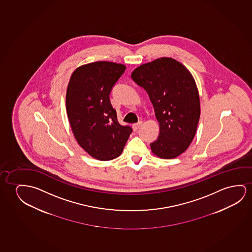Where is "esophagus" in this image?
Listing matches in <instances>:
<instances>
[{
  "instance_id": "1",
  "label": "esophagus",
  "mask_w": 252,
  "mask_h": 252,
  "mask_svg": "<svg viewBox=\"0 0 252 252\" xmlns=\"http://www.w3.org/2000/svg\"><path fill=\"white\" fill-rule=\"evenodd\" d=\"M141 125H142V121H139L138 123H135V124L132 125V129H133L134 131H137Z\"/></svg>"
}]
</instances>
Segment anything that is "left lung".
<instances>
[{
	"mask_svg": "<svg viewBox=\"0 0 252 252\" xmlns=\"http://www.w3.org/2000/svg\"><path fill=\"white\" fill-rule=\"evenodd\" d=\"M131 77L147 92L159 123L152 152L164 159L178 157L193 140L200 117L193 76L180 62L162 57L138 66Z\"/></svg>",
	"mask_w": 252,
	"mask_h": 252,
	"instance_id": "left-lung-1",
	"label": "left lung"
}]
</instances>
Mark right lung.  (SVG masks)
Listing matches in <instances>:
<instances>
[{"mask_svg": "<svg viewBox=\"0 0 252 252\" xmlns=\"http://www.w3.org/2000/svg\"><path fill=\"white\" fill-rule=\"evenodd\" d=\"M126 66L96 62L77 67L66 94V113L77 142L98 160L119 157L132 129L121 126L109 94Z\"/></svg>", "mask_w": 252, "mask_h": 252, "instance_id": "right-lung-1", "label": "right lung"}]
</instances>
